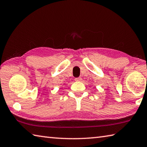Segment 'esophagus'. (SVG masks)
I'll return each mask as SVG.
<instances>
[{"label":"esophagus","instance_id":"34e87169","mask_svg":"<svg viewBox=\"0 0 147 147\" xmlns=\"http://www.w3.org/2000/svg\"><path fill=\"white\" fill-rule=\"evenodd\" d=\"M75 81L76 82H82V78H75Z\"/></svg>","mask_w":147,"mask_h":147}]
</instances>
